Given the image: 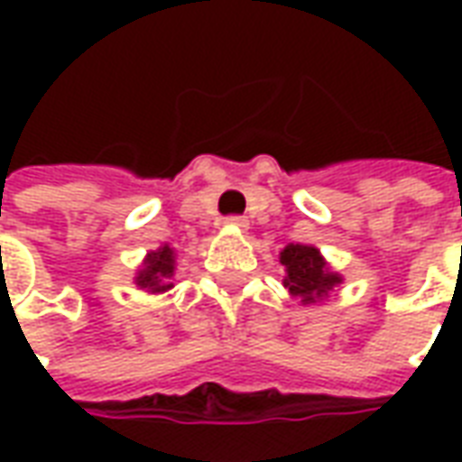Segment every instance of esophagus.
Instances as JSON below:
<instances>
[{
	"label": "esophagus",
	"mask_w": 462,
	"mask_h": 462,
	"mask_svg": "<svg viewBox=\"0 0 462 462\" xmlns=\"http://www.w3.org/2000/svg\"><path fill=\"white\" fill-rule=\"evenodd\" d=\"M225 225H230V227H247V217H240V215H232L225 220Z\"/></svg>",
	"instance_id": "obj_1"
}]
</instances>
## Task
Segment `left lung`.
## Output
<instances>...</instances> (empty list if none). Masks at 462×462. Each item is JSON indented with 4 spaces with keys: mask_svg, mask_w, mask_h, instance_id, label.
I'll use <instances>...</instances> for the list:
<instances>
[{
    "mask_svg": "<svg viewBox=\"0 0 462 462\" xmlns=\"http://www.w3.org/2000/svg\"><path fill=\"white\" fill-rule=\"evenodd\" d=\"M280 262L284 264V287L291 297H300L301 304L324 300L341 284V274L331 272L321 252L311 245H287L280 252Z\"/></svg>",
    "mask_w": 462,
    "mask_h": 462,
    "instance_id": "left-lung-1",
    "label": "left lung"
}]
</instances>
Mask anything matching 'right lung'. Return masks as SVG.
Returning a JSON list of instances; mask_svg holds the SVG:
<instances>
[{
    "instance_id": "right-lung-1",
    "label": "right lung",
    "mask_w": 462,
    "mask_h": 462,
    "mask_svg": "<svg viewBox=\"0 0 462 462\" xmlns=\"http://www.w3.org/2000/svg\"><path fill=\"white\" fill-rule=\"evenodd\" d=\"M172 274H175V250L171 245H162L145 257L143 267L135 274V284L151 294H158L171 290Z\"/></svg>"
}]
</instances>
